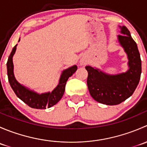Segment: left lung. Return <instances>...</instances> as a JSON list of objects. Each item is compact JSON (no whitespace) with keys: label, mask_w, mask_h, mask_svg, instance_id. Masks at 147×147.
I'll use <instances>...</instances> for the list:
<instances>
[{"label":"left lung","mask_w":147,"mask_h":147,"mask_svg":"<svg viewBox=\"0 0 147 147\" xmlns=\"http://www.w3.org/2000/svg\"><path fill=\"white\" fill-rule=\"evenodd\" d=\"M120 28L121 34L118 35V39L128 56V71L109 75L98 69L85 67L88 72L87 83L90 94L96 101L107 105H119L132 95L142 73V60L137 43L126 26Z\"/></svg>","instance_id":"8db88e82"}]
</instances>
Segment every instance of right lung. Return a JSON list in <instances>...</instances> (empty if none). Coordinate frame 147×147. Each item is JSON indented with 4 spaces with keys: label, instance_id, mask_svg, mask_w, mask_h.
<instances>
[{
    "label": "right lung",
    "instance_id": "1",
    "mask_svg": "<svg viewBox=\"0 0 147 147\" xmlns=\"http://www.w3.org/2000/svg\"><path fill=\"white\" fill-rule=\"evenodd\" d=\"M18 41H20L19 40ZM16 45L12 50L11 53L8 57L7 62V73H8V81L12 89L16 93L17 97L29 107L35 109H46V107H51L57 104L60 100L65 92V84L69 77L72 76L78 69L76 65L71 67L65 69L62 73L58 85L52 92H47L45 94H37L36 92L30 91L26 87L22 86L17 82L13 74V56L16 50Z\"/></svg>",
    "mask_w": 147,
    "mask_h": 147
}]
</instances>
